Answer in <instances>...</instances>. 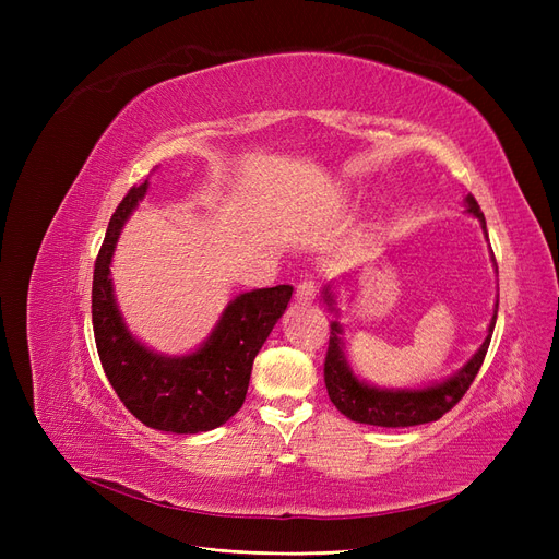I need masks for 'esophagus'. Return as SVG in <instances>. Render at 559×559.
Instances as JSON below:
<instances>
[{"instance_id": "1", "label": "esophagus", "mask_w": 559, "mask_h": 559, "mask_svg": "<svg viewBox=\"0 0 559 559\" xmlns=\"http://www.w3.org/2000/svg\"><path fill=\"white\" fill-rule=\"evenodd\" d=\"M317 296V284L312 280H302L298 286H296V298L298 302H310L314 300Z\"/></svg>"}]
</instances>
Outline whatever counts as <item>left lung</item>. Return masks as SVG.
<instances>
[{
    "mask_svg": "<svg viewBox=\"0 0 559 559\" xmlns=\"http://www.w3.org/2000/svg\"><path fill=\"white\" fill-rule=\"evenodd\" d=\"M464 205L471 216L478 218L485 238H487L485 216L478 207L476 198L466 195ZM492 261H495V257H492ZM495 267H497V263H495ZM321 298H324L329 310L335 312V317H341L333 282H329L324 286ZM497 310H499V300L495 302V314L487 326V337L483 341V345L460 370H456L454 376H450L441 382L427 384V386H417V389H384V386H376V384H368L366 380H361L357 373H354L347 357H345V343L341 337L343 324L337 319H333L326 364H324V382H326L329 399L345 417H349L352 421H361V425L396 429V427L427 425V421L441 419L450 408H454V405L460 403V399L466 394L471 382L476 380L485 354H487L489 341H492V331L497 324Z\"/></svg>",
    "mask_w": 559,
    "mask_h": 559,
    "instance_id": "obj_1",
    "label": "left lung"
}]
</instances>
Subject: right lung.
<instances>
[{
	"label": "right lung",
	"instance_id": "right-lung-1",
	"mask_svg": "<svg viewBox=\"0 0 559 559\" xmlns=\"http://www.w3.org/2000/svg\"><path fill=\"white\" fill-rule=\"evenodd\" d=\"M148 179L116 207L93 273V331L114 392L142 425L170 433L212 431L242 408L251 366L289 306L294 286L280 284L235 296L207 341L189 354H163L134 337L118 310L111 259Z\"/></svg>",
	"mask_w": 559,
	"mask_h": 559
}]
</instances>
